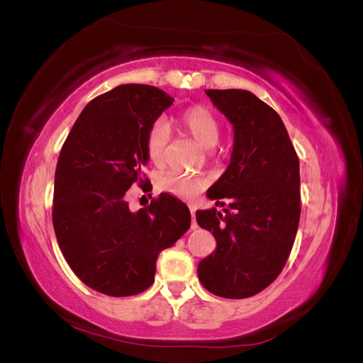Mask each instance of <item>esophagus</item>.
Masks as SVG:
<instances>
[{
  "label": "esophagus",
  "instance_id": "34e87169",
  "mask_svg": "<svg viewBox=\"0 0 363 363\" xmlns=\"http://www.w3.org/2000/svg\"><path fill=\"white\" fill-rule=\"evenodd\" d=\"M189 208H190V214H192V225L195 227V206L189 205Z\"/></svg>",
  "mask_w": 363,
  "mask_h": 363
}]
</instances>
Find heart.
<instances>
[{"instance_id":"heart-1","label":"heart","mask_w":363,"mask_h":363,"mask_svg":"<svg viewBox=\"0 0 363 363\" xmlns=\"http://www.w3.org/2000/svg\"><path fill=\"white\" fill-rule=\"evenodd\" d=\"M174 121L184 133H187L190 138L195 139L205 149H211L218 143L220 133L219 121L211 110H208L203 106H194L186 108L176 116ZM167 144L168 133L163 123L152 125L145 136V152L152 163H163ZM206 184L208 181L205 177L182 173V171L177 169L167 171L158 179V187L163 192L173 194L179 196V199H192V196L199 195L206 187Z\"/></svg>"}]
</instances>
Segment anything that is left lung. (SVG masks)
Wrapping results in <instances>:
<instances>
[{"instance_id":"left-lung-1","label":"left lung","mask_w":363,"mask_h":363,"mask_svg":"<svg viewBox=\"0 0 363 363\" xmlns=\"http://www.w3.org/2000/svg\"><path fill=\"white\" fill-rule=\"evenodd\" d=\"M233 125L225 173L208 189L216 206L196 211V223L216 238L199 264V279L220 298L255 296L279 277L293 248L301 216L299 160L284 121L245 89H206Z\"/></svg>"}]
</instances>
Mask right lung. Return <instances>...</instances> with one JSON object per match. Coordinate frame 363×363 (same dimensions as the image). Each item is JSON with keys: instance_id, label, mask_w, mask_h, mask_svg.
I'll return each instance as SVG.
<instances>
[{"instance_id": "1", "label": "right lung", "mask_w": 363, "mask_h": 363, "mask_svg": "<svg viewBox=\"0 0 363 363\" xmlns=\"http://www.w3.org/2000/svg\"><path fill=\"white\" fill-rule=\"evenodd\" d=\"M173 97L149 84H121L94 97L60 150L52 225L77 277L108 296H133L153 284L157 257L190 227L186 203L160 194L138 213L126 190L149 181L145 136Z\"/></svg>"}]
</instances>
